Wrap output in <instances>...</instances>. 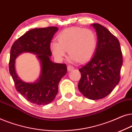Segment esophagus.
<instances>
[{
	"mask_svg": "<svg viewBox=\"0 0 132 132\" xmlns=\"http://www.w3.org/2000/svg\"><path fill=\"white\" fill-rule=\"evenodd\" d=\"M67 69H68V71H71L72 70H74V67L73 66H71V65H68L67 66Z\"/></svg>",
	"mask_w": 132,
	"mask_h": 132,
	"instance_id": "34e87169",
	"label": "esophagus"
}]
</instances>
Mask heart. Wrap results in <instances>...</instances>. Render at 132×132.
<instances>
[{
	"label": "heart",
	"mask_w": 132,
	"mask_h": 132,
	"mask_svg": "<svg viewBox=\"0 0 132 132\" xmlns=\"http://www.w3.org/2000/svg\"><path fill=\"white\" fill-rule=\"evenodd\" d=\"M57 39V42L50 43V48L58 60H62L65 56L68 50L71 61L85 62L93 56L96 50L97 36L90 29H66L59 34Z\"/></svg>",
	"instance_id": "obj_1"
}]
</instances>
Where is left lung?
I'll return each instance as SVG.
<instances>
[{
	"mask_svg": "<svg viewBox=\"0 0 132 132\" xmlns=\"http://www.w3.org/2000/svg\"><path fill=\"white\" fill-rule=\"evenodd\" d=\"M97 35V46L89 62L79 68L78 88L90 100H98L109 94L118 84L122 55L118 39L98 23L92 24Z\"/></svg>",
	"mask_w": 132,
	"mask_h": 132,
	"instance_id": "8db88e82",
	"label": "left lung"
}]
</instances>
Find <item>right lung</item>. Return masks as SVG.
Instances as JSON below:
<instances>
[{"label":"right lung","instance_id":"1","mask_svg":"<svg viewBox=\"0 0 132 132\" xmlns=\"http://www.w3.org/2000/svg\"><path fill=\"white\" fill-rule=\"evenodd\" d=\"M57 30L54 26L33 29L18 38L11 48L9 70L16 89L27 100L37 105H46L55 99L59 83L67 71L66 64L54 63L50 58V44ZM26 52L37 54L41 64L40 76L34 83L23 81L15 71L16 57Z\"/></svg>","mask_w":132,"mask_h":132}]
</instances>
